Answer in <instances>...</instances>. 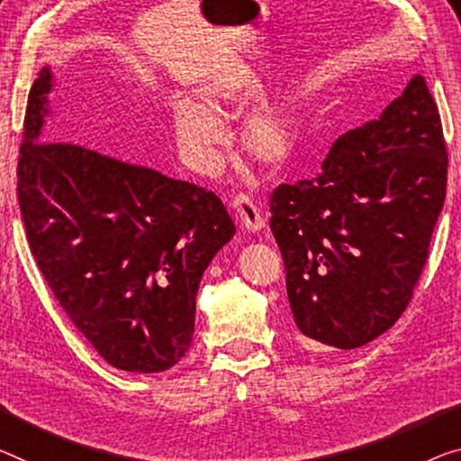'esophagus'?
Listing matches in <instances>:
<instances>
[{"label": "esophagus", "instance_id": "esophagus-1", "mask_svg": "<svg viewBox=\"0 0 461 461\" xmlns=\"http://www.w3.org/2000/svg\"><path fill=\"white\" fill-rule=\"evenodd\" d=\"M232 210H235V218L245 230L258 232L259 229H264L266 226V221L261 218L259 208L255 206L253 200L247 194H237L232 197Z\"/></svg>", "mask_w": 461, "mask_h": 461}]
</instances>
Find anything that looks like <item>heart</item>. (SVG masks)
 <instances>
[{"mask_svg": "<svg viewBox=\"0 0 461 461\" xmlns=\"http://www.w3.org/2000/svg\"><path fill=\"white\" fill-rule=\"evenodd\" d=\"M203 104L179 101L175 107V136L181 152L200 171L218 167V146L224 130L216 113L235 107L245 101L247 92L240 84L222 80L203 92ZM240 144L249 157L266 168H280L293 157L296 146L294 119L278 104H264L245 117L240 130Z\"/></svg>", "mask_w": 461, "mask_h": 461, "instance_id": "heart-1", "label": "heart"}]
</instances>
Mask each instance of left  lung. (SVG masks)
<instances>
[{"instance_id":"1","label":"left lung","mask_w":461,"mask_h":461,"mask_svg":"<svg viewBox=\"0 0 461 461\" xmlns=\"http://www.w3.org/2000/svg\"><path fill=\"white\" fill-rule=\"evenodd\" d=\"M447 187L441 117L422 76L379 119L331 144L321 171L270 197L296 338L352 350L412 299Z\"/></svg>"}]
</instances>
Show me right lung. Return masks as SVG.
<instances>
[{"label":"right lung","mask_w":461,"mask_h":461,"mask_svg":"<svg viewBox=\"0 0 461 461\" xmlns=\"http://www.w3.org/2000/svg\"><path fill=\"white\" fill-rule=\"evenodd\" d=\"M51 72L28 95L18 202L42 278L109 365L160 373L185 357L195 294L235 235L214 191L80 144L39 141Z\"/></svg>","instance_id":"add662e5"}]
</instances>
